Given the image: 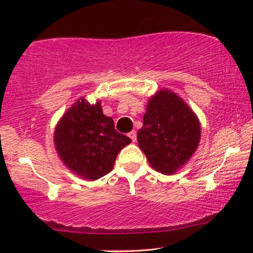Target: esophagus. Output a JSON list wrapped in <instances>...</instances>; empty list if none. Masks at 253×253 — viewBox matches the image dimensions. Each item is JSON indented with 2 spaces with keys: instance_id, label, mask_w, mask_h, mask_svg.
<instances>
[{
  "instance_id": "34e87169",
  "label": "esophagus",
  "mask_w": 253,
  "mask_h": 253,
  "mask_svg": "<svg viewBox=\"0 0 253 253\" xmlns=\"http://www.w3.org/2000/svg\"><path fill=\"white\" fill-rule=\"evenodd\" d=\"M128 136L130 138V140L135 141L136 140V132H135V130H132V132H129Z\"/></svg>"
}]
</instances>
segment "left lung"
Listing matches in <instances>:
<instances>
[{
    "instance_id": "1",
    "label": "left lung",
    "mask_w": 253,
    "mask_h": 253,
    "mask_svg": "<svg viewBox=\"0 0 253 253\" xmlns=\"http://www.w3.org/2000/svg\"><path fill=\"white\" fill-rule=\"evenodd\" d=\"M143 121L136 138L151 168L164 175L184 168L201 140L196 113L175 91L163 88L150 97Z\"/></svg>"
}]
</instances>
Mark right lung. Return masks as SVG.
<instances>
[{
  "label": "right lung",
  "instance_id": "right-lung-1",
  "mask_svg": "<svg viewBox=\"0 0 253 253\" xmlns=\"http://www.w3.org/2000/svg\"><path fill=\"white\" fill-rule=\"evenodd\" d=\"M130 139L114 128L102 112L101 100L90 103L82 96L59 119L53 133L54 149L74 175L95 181L113 170L118 153Z\"/></svg>",
  "mask_w": 253,
  "mask_h": 253
}]
</instances>
